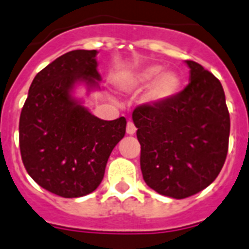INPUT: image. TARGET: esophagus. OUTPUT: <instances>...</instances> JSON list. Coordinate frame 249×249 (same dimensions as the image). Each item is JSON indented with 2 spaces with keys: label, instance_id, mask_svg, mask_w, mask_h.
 <instances>
[{
  "label": "esophagus",
  "instance_id": "1",
  "mask_svg": "<svg viewBox=\"0 0 249 249\" xmlns=\"http://www.w3.org/2000/svg\"><path fill=\"white\" fill-rule=\"evenodd\" d=\"M136 132H137L136 125L133 124L132 121H128V124H126V133H128V134H130V136H133V134H134Z\"/></svg>",
  "mask_w": 249,
  "mask_h": 249
}]
</instances>
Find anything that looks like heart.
<instances>
[{"label": "heart", "instance_id": "obj_1", "mask_svg": "<svg viewBox=\"0 0 249 249\" xmlns=\"http://www.w3.org/2000/svg\"><path fill=\"white\" fill-rule=\"evenodd\" d=\"M148 86L144 94V101L150 105H161L176 95L181 89V77L177 72L163 71V66L152 64L134 73L124 75L119 81V86L125 91L143 89Z\"/></svg>", "mask_w": 249, "mask_h": 249}]
</instances>
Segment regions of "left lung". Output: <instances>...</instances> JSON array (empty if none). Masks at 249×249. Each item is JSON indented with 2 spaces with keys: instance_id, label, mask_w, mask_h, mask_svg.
I'll return each mask as SVG.
<instances>
[{
  "instance_id": "8db88e82",
  "label": "left lung",
  "mask_w": 249,
  "mask_h": 249,
  "mask_svg": "<svg viewBox=\"0 0 249 249\" xmlns=\"http://www.w3.org/2000/svg\"><path fill=\"white\" fill-rule=\"evenodd\" d=\"M190 83L161 105L133 111L141 143V170L156 193L185 199L217 178L229 148L230 115L220 80L186 60Z\"/></svg>"
}]
</instances>
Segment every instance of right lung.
I'll use <instances>...</instances> for the list:
<instances>
[{"label": "right lung", "instance_id": "add662e5", "mask_svg": "<svg viewBox=\"0 0 249 249\" xmlns=\"http://www.w3.org/2000/svg\"><path fill=\"white\" fill-rule=\"evenodd\" d=\"M97 50H72L46 66L29 86L19 120V146L28 174L62 197L93 193L103 179L126 120H101L72 93L85 83L97 89Z\"/></svg>", "mask_w": 249, "mask_h": 249}]
</instances>
